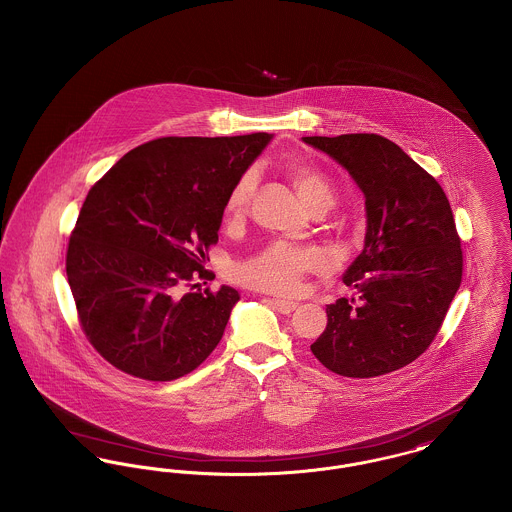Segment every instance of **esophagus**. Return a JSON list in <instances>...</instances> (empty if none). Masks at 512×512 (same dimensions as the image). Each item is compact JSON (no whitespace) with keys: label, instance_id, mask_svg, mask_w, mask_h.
<instances>
[{"label":"esophagus","instance_id":"34e87169","mask_svg":"<svg viewBox=\"0 0 512 512\" xmlns=\"http://www.w3.org/2000/svg\"><path fill=\"white\" fill-rule=\"evenodd\" d=\"M271 303L280 313H292L298 307V301L278 300V298H272Z\"/></svg>","mask_w":512,"mask_h":512}]
</instances>
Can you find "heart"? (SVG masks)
Returning <instances> with one entry per match:
<instances>
[{"instance_id": "1", "label": "heart", "mask_w": 512, "mask_h": 512, "mask_svg": "<svg viewBox=\"0 0 512 512\" xmlns=\"http://www.w3.org/2000/svg\"><path fill=\"white\" fill-rule=\"evenodd\" d=\"M288 174L309 211L317 207L331 209L334 193H332L331 183L321 174L305 166H294L288 170ZM253 191H255V174L245 172L228 193V199L224 205L226 214L230 218L245 216ZM321 265H323V257L313 247L272 243L255 257L241 263L238 278L245 286L257 288V290L274 292V294H294L300 288L301 278L307 272L319 269Z\"/></svg>"}]
</instances>
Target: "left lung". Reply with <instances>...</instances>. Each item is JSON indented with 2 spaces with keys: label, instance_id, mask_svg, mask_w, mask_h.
Wrapping results in <instances>:
<instances>
[{
  "label": "left lung",
  "instance_id": "left-lung-1",
  "mask_svg": "<svg viewBox=\"0 0 512 512\" xmlns=\"http://www.w3.org/2000/svg\"><path fill=\"white\" fill-rule=\"evenodd\" d=\"M329 154L365 197L360 255L344 272L358 303L327 305L311 352L344 377H379L421 356L443 325L462 280V249L443 187L375 133L301 137Z\"/></svg>",
  "mask_w": 512,
  "mask_h": 512
}]
</instances>
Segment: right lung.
I'll return each mask as SVG.
<instances>
[{
	"instance_id": "obj_1",
	"label": "right lung",
	"mask_w": 512,
	"mask_h": 512,
	"mask_svg": "<svg viewBox=\"0 0 512 512\" xmlns=\"http://www.w3.org/2000/svg\"><path fill=\"white\" fill-rule=\"evenodd\" d=\"M271 139H154L92 185L65 271L81 327L104 360L139 379L174 381L211 356L240 294L183 288L207 274L228 193Z\"/></svg>"
}]
</instances>
